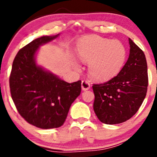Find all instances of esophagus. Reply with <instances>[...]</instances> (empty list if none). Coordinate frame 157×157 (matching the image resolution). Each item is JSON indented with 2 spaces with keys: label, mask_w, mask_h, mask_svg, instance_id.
I'll use <instances>...</instances> for the list:
<instances>
[{
  "label": "esophagus",
  "mask_w": 157,
  "mask_h": 157,
  "mask_svg": "<svg viewBox=\"0 0 157 157\" xmlns=\"http://www.w3.org/2000/svg\"><path fill=\"white\" fill-rule=\"evenodd\" d=\"M90 88V82L88 81H86V80H83L82 82V90H88Z\"/></svg>",
  "instance_id": "esophagus-1"
}]
</instances>
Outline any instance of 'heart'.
<instances>
[{"instance_id": "heart-1", "label": "heart", "mask_w": 157, "mask_h": 157, "mask_svg": "<svg viewBox=\"0 0 157 157\" xmlns=\"http://www.w3.org/2000/svg\"><path fill=\"white\" fill-rule=\"evenodd\" d=\"M76 52L83 63H89V75L99 82L117 76L127 59V49L123 43L97 35L81 38L76 45ZM74 65L79 69L77 63Z\"/></svg>"}]
</instances>
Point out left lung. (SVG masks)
Here are the masks:
<instances>
[{"label": "left lung", "instance_id": "obj_1", "mask_svg": "<svg viewBox=\"0 0 157 157\" xmlns=\"http://www.w3.org/2000/svg\"><path fill=\"white\" fill-rule=\"evenodd\" d=\"M129 44V58L119 75L107 82L93 86L94 112L105 124L130 120L146 96L149 82L145 54L130 38Z\"/></svg>", "mask_w": 157, "mask_h": 157}]
</instances>
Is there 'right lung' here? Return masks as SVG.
<instances>
[{"mask_svg":"<svg viewBox=\"0 0 157 157\" xmlns=\"http://www.w3.org/2000/svg\"><path fill=\"white\" fill-rule=\"evenodd\" d=\"M59 35L36 38L18 52L12 63L9 86L14 104L20 116L38 128L61 127L81 93L80 80L67 82L36 63L39 47Z\"/></svg>","mask_w":157,"mask_h":157,"instance_id":"1","label":"right lung"}]
</instances>
